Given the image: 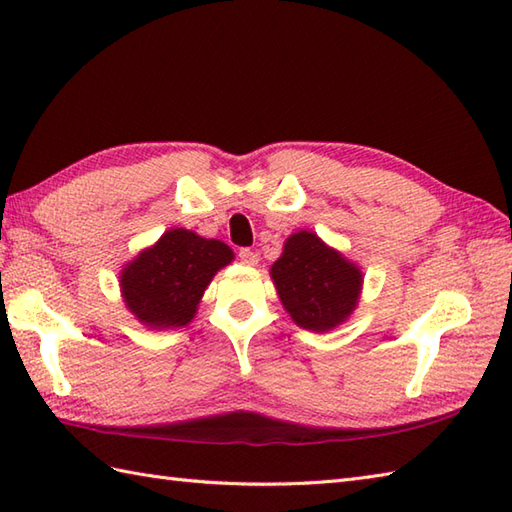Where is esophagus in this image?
I'll return each mask as SVG.
<instances>
[{"label": "esophagus", "mask_w": 512, "mask_h": 512, "mask_svg": "<svg viewBox=\"0 0 512 512\" xmlns=\"http://www.w3.org/2000/svg\"><path fill=\"white\" fill-rule=\"evenodd\" d=\"M239 259H242V264H246V266H257L259 264V255L250 248L239 250Z\"/></svg>", "instance_id": "esophagus-1"}]
</instances>
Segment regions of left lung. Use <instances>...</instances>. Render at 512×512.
Instances as JSON below:
<instances>
[{"label": "left lung", "mask_w": 512, "mask_h": 512, "mask_svg": "<svg viewBox=\"0 0 512 512\" xmlns=\"http://www.w3.org/2000/svg\"><path fill=\"white\" fill-rule=\"evenodd\" d=\"M281 306L299 328L330 332L352 317L363 292V270L341 250L301 228L270 266Z\"/></svg>", "instance_id": "obj_1"}]
</instances>
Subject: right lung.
Segmentation results:
<instances>
[{"instance_id": "add662e5", "label": "right lung", "mask_w": 512, "mask_h": 512, "mask_svg": "<svg viewBox=\"0 0 512 512\" xmlns=\"http://www.w3.org/2000/svg\"><path fill=\"white\" fill-rule=\"evenodd\" d=\"M235 259L231 246L189 228H169L118 277L125 308L149 330L184 328L198 314L211 279Z\"/></svg>"}]
</instances>
